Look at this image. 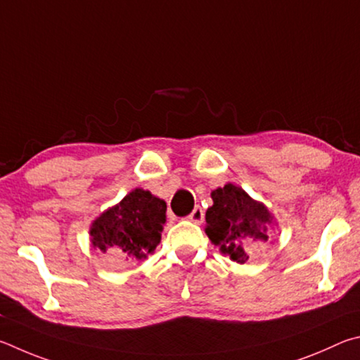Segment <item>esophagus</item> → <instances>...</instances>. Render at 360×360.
Returning a JSON list of instances; mask_svg holds the SVG:
<instances>
[{"label": "esophagus", "mask_w": 360, "mask_h": 360, "mask_svg": "<svg viewBox=\"0 0 360 360\" xmlns=\"http://www.w3.org/2000/svg\"><path fill=\"white\" fill-rule=\"evenodd\" d=\"M188 219H190V221H193V223H196V224H200L204 221V210L200 209L199 205L194 207V210L190 213V215H188Z\"/></svg>", "instance_id": "1"}]
</instances>
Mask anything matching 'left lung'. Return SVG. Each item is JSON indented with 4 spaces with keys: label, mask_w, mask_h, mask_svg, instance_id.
Segmentation results:
<instances>
[{
    "label": "left lung",
    "mask_w": 360,
    "mask_h": 360,
    "mask_svg": "<svg viewBox=\"0 0 360 360\" xmlns=\"http://www.w3.org/2000/svg\"><path fill=\"white\" fill-rule=\"evenodd\" d=\"M212 199L213 205L205 212V234L223 255L245 264L251 251L269 240L272 213L232 184L212 191Z\"/></svg>",
    "instance_id": "left-lung-1"
}]
</instances>
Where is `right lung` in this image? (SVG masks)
Instances as JSON below:
<instances>
[{"label":"right lung","mask_w":360,"mask_h":360,"mask_svg":"<svg viewBox=\"0 0 360 360\" xmlns=\"http://www.w3.org/2000/svg\"><path fill=\"white\" fill-rule=\"evenodd\" d=\"M166 209L162 199L136 188L91 223L93 247L117 259H145L161 242Z\"/></svg>","instance_id":"1"}]
</instances>
